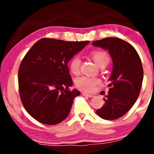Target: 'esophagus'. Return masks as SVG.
<instances>
[{
	"mask_svg": "<svg viewBox=\"0 0 154 154\" xmlns=\"http://www.w3.org/2000/svg\"><path fill=\"white\" fill-rule=\"evenodd\" d=\"M82 95H83V96H88V97H93V95H92V94H88V93H86V92H82Z\"/></svg>",
	"mask_w": 154,
	"mask_h": 154,
	"instance_id": "1",
	"label": "esophagus"
}]
</instances>
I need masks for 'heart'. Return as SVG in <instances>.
<instances>
[{"mask_svg": "<svg viewBox=\"0 0 154 154\" xmlns=\"http://www.w3.org/2000/svg\"><path fill=\"white\" fill-rule=\"evenodd\" d=\"M91 57L92 58L95 63L100 67L103 65H108L109 62V56L106 52L103 51H94L91 53ZM80 65L81 60L78 56L73 57L69 62V69L72 73L74 75H78L80 72ZM99 83V80L97 78L82 76L76 79V85L79 89L85 92H90L94 91L96 85Z\"/></svg>", "mask_w": 154, "mask_h": 154, "instance_id": "obj_1", "label": "heart"}]
</instances>
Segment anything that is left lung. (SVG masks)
<instances>
[{
	"mask_svg": "<svg viewBox=\"0 0 154 154\" xmlns=\"http://www.w3.org/2000/svg\"><path fill=\"white\" fill-rule=\"evenodd\" d=\"M92 45L107 50L113 65L105 104L96 113L104 119H118L132 108L140 95L143 79L140 58L130 43L118 38H106Z\"/></svg>",
	"mask_w": 154,
	"mask_h": 154,
	"instance_id": "obj_1",
	"label": "left lung"
}]
</instances>
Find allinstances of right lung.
<instances>
[{"label":"right lung","mask_w":154,"mask_h":154,"mask_svg":"<svg viewBox=\"0 0 154 154\" xmlns=\"http://www.w3.org/2000/svg\"><path fill=\"white\" fill-rule=\"evenodd\" d=\"M89 43L42 38L27 52L18 70L19 93L34 119L55 125L69 116L80 92L69 89L73 82L68 62Z\"/></svg>","instance_id":"1"}]
</instances>
